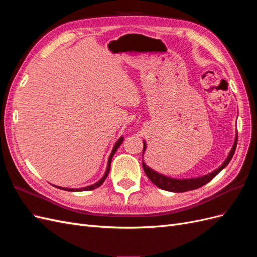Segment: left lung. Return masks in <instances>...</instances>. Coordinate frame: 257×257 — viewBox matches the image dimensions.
<instances>
[{"label": "left lung", "mask_w": 257, "mask_h": 257, "mask_svg": "<svg viewBox=\"0 0 257 257\" xmlns=\"http://www.w3.org/2000/svg\"><path fill=\"white\" fill-rule=\"evenodd\" d=\"M237 141H238V134L236 135L235 144H234V146H232L227 159L224 161V163L219 168L215 169L214 172H212V173H210V174L205 175V176L198 177V178H191V179H174V178H169V177H166L164 175L154 172L153 169H151L150 167H148L144 162H143V168L145 170V174L147 175L148 178L150 179L151 182L154 183L155 185L158 186V188H160L162 190L169 191V192H175V193H181V192L195 190V189L200 188V186L205 185L209 181H211L212 179L217 174H219L223 168H225V167L228 165V163L230 162L232 155H234V153L236 151ZM145 150H146V143L144 142L143 153H144Z\"/></svg>", "instance_id": "8db88e82"}]
</instances>
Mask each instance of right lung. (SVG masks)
<instances>
[{
	"label": "right lung",
	"mask_w": 257,
	"mask_h": 257,
	"mask_svg": "<svg viewBox=\"0 0 257 257\" xmlns=\"http://www.w3.org/2000/svg\"><path fill=\"white\" fill-rule=\"evenodd\" d=\"M123 139H124L123 137H120V138H119V141L115 143V145H114V147H113V149H112V151H111V153H110L109 160H108V166H107V169H106V173H105L104 177H103L102 179H100L99 181H97L96 183L92 184V185L85 186V188H81V189H67V188H61V186H56V188H59V189H61V190L69 191V192H81V191H91V190H94V189L98 188V186L102 185V184L104 183V181L106 180V178H107L108 174H109V170H110V165H111V160H112L113 154L116 152V150H118V148L120 147V145L123 143Z\"/></svg>",
	"instance_id": "obj_1"
}]
</instances>
